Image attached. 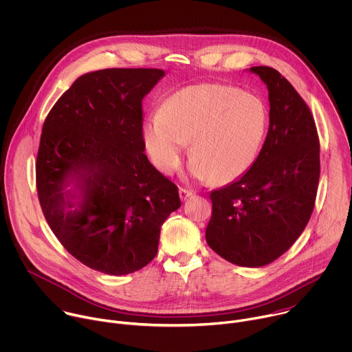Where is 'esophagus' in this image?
<instances>
[{"label":"esophagus","mask_w":352,"mask_h":352,"mask_svg":"<svg viewBox=\"0 0 352 352\" xmlns=\"http://www.w3.org/2000/svg\"><path fill=\"white\" fill-rule=\"evenodd\" d=\"M179 194H180V198H182L183 201H186L188 197L192 195V191L188 190V188H180V190H179Z\"/></svg>","instance_id":"obj_1"}]
</instances>
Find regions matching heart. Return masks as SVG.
I'll list each match as a JSON object with an SVG mask.
<instances>
[{
  "label": "heart",
  "instance_id": "heart-1",
  "mask_svg": "<svg viewBox=\"0 0 352 352\" xmlns=\"http://www.w3.org/2000/svg\"><path fill=\"white\" fill-rule=\"evenodd\" d=\"M266 126L267 111L259 97L222 85H194L166 98L161 112L146 119L143 135L161 172L175 170L191 143V175L228 183L254 164Z\"/></svg>",
  "mask_w": 352,
  "mask_h": 352
}]
</instances>
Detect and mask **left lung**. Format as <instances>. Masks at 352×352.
<instances>
[{
	"label": "left lung",
	"instance_id": "8db88e82",
	"mask_svg": "<svg viewBox=\"0 0 352 352\" xmlns=\"http://www.w3.org/2000/svg\"><path fill=\"white\" fill-rule=\"evenodd\" d=\"M269 91V130L250 169L210 192L208 245L226 261L265 266L304 232L320 175L319 138L308 105L292 83L269 66H252Z\"/></svg>",
	"mask_w": 352,
	"mask_h": 352
}]
</instances>
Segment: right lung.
<instances>
[{"mask_svg":"<svg viewBox=\"0 0 352 352\" xmlns=\"http://www.w3.org/2000/svg\"><path fill=\"white\" fill-rule=\"evenodd\" d=\"M161 69L82 75L50 111L36 162L43 214L86 266L133 273L158 252L161 226L180 208L177 187L144 154L143 98Z\"/></svg>","mask_w":352,"mask_h":352,"instance_id":"1","label":"right lung"}]
</instances>
